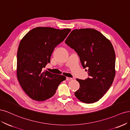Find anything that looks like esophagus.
<instances>
[{
	"instance_id": "34e87169",
	"label": "esophagus",
	"mask_w": 130,
	"mask_h": 130,
	"mask_svg": "<svg viewBox=\"0 0 130 130\" xmlns=\"http://www.w3.org/2000/svg\"><path fill=\"white\" fill-rule=\"evenodd\" d=\"M72 78H69V77H66V80H72Z\"/></svg>"
}]
</instances>
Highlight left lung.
<instances>
[{"label":"left lung","instance_id":"8db88e82","mask_svg":"<svg viewBox=\"0 0 130 130\" xmlns=\"http://www.w3.org/2000/svg\"><path fill=\"white\" fill-rule=\"evenodd\" d=\"M65 43L77 53L89 74L85 80L77 79L80 87L75 95L87 104L98 101L110 89L116 74V55L110 41L94 29L82 28L73 30Z\"/></svg>","mask_w":130,"mask_h":130}]
</instances>
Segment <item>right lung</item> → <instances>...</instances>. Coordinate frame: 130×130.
<instances>
[{"instance_id": "add662e5", "label": "right lung", "mask_w": 130, "mask_h": 130, "mask_svg": "<svg viewBox=\"0 0 130 130\" xmlns=\"http://www.w3.org/2000/svg\"><path fill=\"white\" fill-rule=\"evenodd\" d=\"M71 29L38 27L20 41L17 52V76L22 89L31 99L44 101L55 94L66 77L44 71L54 49L66 38Z\"/></svg>"}]
</instances>
